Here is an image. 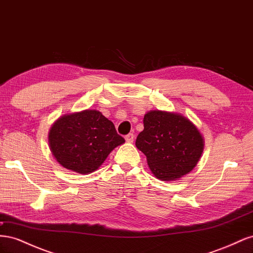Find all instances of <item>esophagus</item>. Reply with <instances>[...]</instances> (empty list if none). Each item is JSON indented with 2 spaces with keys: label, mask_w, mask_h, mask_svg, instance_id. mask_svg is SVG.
I'll return each instance as SVG.
<instances>
[{
  "label": "esophagus",
  "mask_w": 253,
  "mask_h": 253,
  "mask_svg": "<svg viewBox=\"0 0 253 253\" xmlns=\"http://www.w3.org/2000/svg\"><path fill=\"white\" fill-rule=\"evenodd\" d=\"M134 134H132V133H129V134H127V135H126V142H133L134 141Z\"/></svg>",
  "instance_id": "obj_1"
}]
</instances>
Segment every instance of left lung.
<instances>
[{
    "label": "left lung",
    "instance_id": "obj_1",
    "mask_svg": "<svg viewBox=\"0 0 253 253\" xmlns=\"http://www.w3.org/2000/svg\"><path fill=\"white\" fill-rule=\"evenodd\" d=\"M143 126L135 144L157 178L169 181L192 171L204 149L192 122L178 114L151 111L144 115Z\"/></svg>",
    "mask_w": 253,
    "mask_h": 253
}]
</instances>
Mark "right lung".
<instances>
[{
    "mask_svg": "<svg viewBox=\"0 0 253 253\" xmlns=\"http://www.w3.org/2000/svg\"><path fill=\"white\" fill-rule=\"evenodd\" d=\"M48 139L57 162L80 174L97 170L110 153L125 142L113 122L95 110L61 117L51 126Z\"/></svg>",
    "mask_w": 253,
    "mask_h": 253,
    "instance_id": "1",
    "label": "right lung"
}]
</instances>
